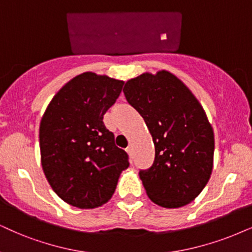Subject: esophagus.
Masks as SVG:
<instances>
[{
  "label": "esophagus",
  "instance_id": "obj_1",
  "mask_svg": "<svg viewBox=\"0 0 252 252\" xmlns=\"http://www.w3.org/2000/svg\"><path fill=\"white\" fill-rule=\"evenodd\" d=\"M126 151H128V154L131 155L132 154V146L131 145L128 146V148H126Z\"/></svg>",
  "mask_w": 252,
  "mask_h": 252
}]
</instances>
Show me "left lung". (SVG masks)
<instances>
[{"instance_id": "left-lung-1", "label": "left lung", "mask_w": 252, "mask_h": 252, "mask_svg": "<svg viewBox=\"0 0 252 252\" xmlns=\"http://www.w3.org/2000/svg\"><path fill=\"white\" fill-rule=\"evenodd\" d=\"M123 93L144 119L155 144L154 164L139 171L148 196L165 208L193 201L211 178L215 148L202 106L167 71L131 79Z\"/></svg>"}]
</instances>
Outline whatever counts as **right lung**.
Segmentation results:
<instances>
[{
	"instance_id": "obj_1",
	"label": "right lung",
	"mask_w": 252,
	"mask_h": 252,
	"mask_svg": "<svg viewBox=\"0 0 252 252\" xmlns=\"http://www.w3.org/2000/svg\"><path fill=\"white\" fill-rule=\"evenodd\" d=\"M124 82L86 72L60 89L39 126L41 166L60 199L78 208H96L116 189L129 156L115 145L103 115Z\"/></svg>"
}]
</instances>
